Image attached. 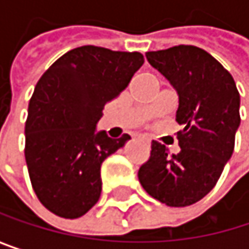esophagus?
Wrapping results in <instances>:
<instances>
[{"label": "esophagus", "instance_id": "34e87169", "mask_svg": "<svg viewBox=\"0 0 249 249\" xmlns=\"http://www.w3.org/2000/svg\"><path fill=\"white\" fill-rule=\"evenodd\" d=\"M142 141H144V142H147V140H145V138H142Z\"/></svg>", "mask_w": 249, "mask_h": 249}]
</instances>
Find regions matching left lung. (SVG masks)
<instances>
[{
	"mask_svg": "<svg viewBox=\"0 0 249 249\" xmlns=\"http://www.w3.org/2000/svg\"><path fill=\"white\" fill-rule=\"evenodd\" d=\"M148 63L164 76L178 95L176 121L180 153L169 154L151 142V154L138 170L144 190L172 208L199 202L216 184L235 145L241 124L235 80L208 52L196 46H174L147 52Z\"/></svg>",
	"mask_w": 249,
	"mask_h": 249,
	"instance_id": "obj_1",
	"label": "left lung"
}]
</instances>
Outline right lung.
<instances>
[{"label":"right lung","instance_id":"add662e5","mask_svg":"<svg viewBox=\"0 0 249 249\" xmlns=\"http://www.w3.org/2000/svg\"><path fill=\"white\" fill-rule=\"evenodd\" d=\"M138 52L82 46L65 53L40 77L28 104L25 161L33 189L50 212L85 215L102 190L101 166L131 138L96 131L107 102L142 66Z\"/></svg>","mask_w":249,"mask_h":249}]
</instances>
